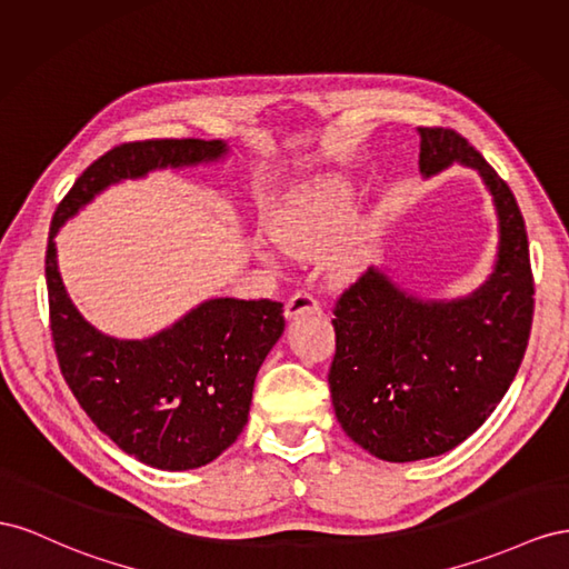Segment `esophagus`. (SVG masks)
<instances>
[{"instance_id":"obj_1","label":"esophagus","mask_w":569,"mask_h":569,"mask_svg":"<svg viewBox=\"0 0 569 569\" xmlns=\"http://www.w3.org/2000/svg\"><path fill=\"white\" fill-rule=\"evenodd\" d=\"M305 312H319V302L315 300V296L305 293V290H298V293L290 296V300L286 302V317L296 319Z\"/></svg>"}]
</instances>
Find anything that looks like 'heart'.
Masks as SVG:
<instances>
[{"instance_id": "b5f03b06", "label": "heart", "mask_w": 569, "mask_h": 569, "mask_svg": "<svg viewBox=\"0 0 569 569\" xmlns=\"http://www.w3.org/2000/svg\"><path fill=\"white\" fill-rule=\"evenodd\" d=\"M350 217V200L343 190L336 188H317L300 194L293 204H288L283 212L273 219L271 233L281 248L288 252H315L327 248L343 229ZM264 257H271L262 248ZM357 264V254L348 252L340 257L338 267L352 271Z\"/></svg>"}]
</instances>
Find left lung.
<instances>
[{"label": "left lung", "instance_id": "8db88e82", "mask_svg": "<svg viewBox=\"0 0 569 569\" xmlns=\"http://www.w3.org/2000/svg\"><path fill=\"white\" fill-rule=\"evenodd\" d=\"M425 178L475 169L498 217L493 271L465 298L425 300L371 267L336 302L329 371L340 427L371 456L415 462L472 436L510 388L531 331L525 219L508 183L450 128H417Z\"/></svg>", "mask_w": 569, "mask_h": 569}]
</instances>
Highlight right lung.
Returning <instances> with one entry per match:
<instances>
[{"label": "right lung", "instance_id": "obj_1", "mask_svg": "<svg viewBox=\"0 0 569 569\" xmlns=\"http://www.w3.org/2000/svg\"><path fill=\"white\" fill-rule=\"evenodd\" d=\"M223 140H142L109 150L80 173L57 207L44 276L61 375L97 429L128 456L167 472L217 460L248 425L252 386L281 338L283 305L209 298L148 338L94 329L67 293L57 264V233L97 194L150 171L212 164Z\"/></svg>", "mask_w": 569, "mask_h": 569}]
</instances>
